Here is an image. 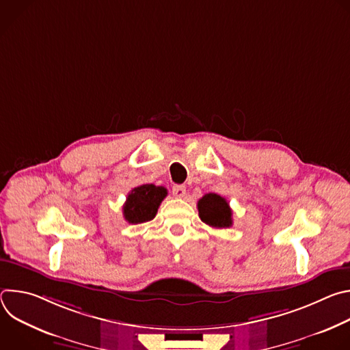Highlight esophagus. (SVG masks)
I'll return each mask as SVG.
<instances>
[{
    "mask_svg": "<svg viewBox=\"0 0 350 350\" xmlns=\"http://www.w3.org/2000/svg\"><path fill=\"white\" fill-rule=\"evenodd\" d=\"M172 192L176 198H183L185 195V187L184 185H174Z\"/></svg>",
    "mask_w": 350,
    "mask_h": 350,
    "instance_id": "esophagus-1",
    "label": "esophagus"
}]
</instances>
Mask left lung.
<instances>
[{"instance_id": "8db88e82", "label": "left lung", "mask_w": 350, "mask_h": 350, "mask_svg": "<svg viewBox=\"0 0 350 350\" xmlns=\"http://www.w3.org/2000/svg\"><path fill=\"white\" fill-rule=\"evenodd\" d=\"M198 212L201 220L215 228L232 226V212L226 198L217 193H206L198 201Z\"/></svg>"}]
</instances>
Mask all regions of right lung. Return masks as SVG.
<instances>
[{
    "label": "right lung",
    "instance_id": "1",
    "mask_svg": "<svg viewBox=\"0 0 350 350\" xmlns=\"http://www.w3.org/2000/svg\"><path fill=\"white\" fill-rule=\"evenodd\" d=\"M167 195L165 187L142 184L130 191L123 205L124 220L130 224H141L152 220Z\"/></svg>",
    "mask_w": 350,
    "mask_h": 350
}]
</instances>
